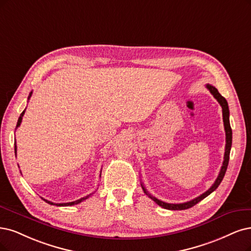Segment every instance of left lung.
<instances>
[{
  "label": "left lung",
  "instance_id": "8db88e82",
  "mask_svg": "<svg viewBox=\"0 0 251 251\" xmlns=\"http://www.w3.org/2000/svg\"><path fill=\"white\" fill-rule=\"evenodd\" d=\"M206 88L210 91L211 94L214 96V98L218 101V103L221 105L222 107V118H224V125H225V130H226V152H225V157H224V162H222V166L220 169L219 175L217 179L215 180L214 184L212 185V186L206 191L203 192L202 194H201L200 197L193 199L189 201L186 202H182V203H169V202H165L162 201L158 199H156L155 197L151 196V194L147 191V189L144 187V185L142 184V188L144 190V192L147 194L148 197H149L151 200H153L157 205L164 208V209H168V210H185V209H189L191 207H193L194 205H197L198 202H200L201 200H203L205 198H207L209 194H211L213 191H214L218 186L219 184L221 183L222 179H224L226 169H227V165H228V160H229V153H230V148H231V138H233V133H231V128H230V124H229V109H228V104H227V101L226 100V98L224 96L220 95V93L218 92V90L212 85H207Z\"/></svg>",
  "mask_w": 251,
  "mask_h": 251
}]
</instances>
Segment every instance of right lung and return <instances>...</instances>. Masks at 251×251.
I'll use <instances>...</instances> for the list:
<instances>
[{
  "label": "right lung",
  "mask_w": 251,
  "mask_h": 251,
  "mask_svg": "<svg viewBox=\"0 0 251 251\" xmlns=\"http://www.w3.org/2000/svg\"><path fill=\"white\" fill-rule=\"evenodd\" d=\"M32 96V92L30 93V95H29V97H27V99H30V97ZM25 109L23 111V113L21 114V116H20V118H18V121H17V124H16V128L21 125V123H22V120H23V117H24V115H25ZM15 128V129H16ZM16 143L14 144V151H15V155H16ZM101 176V175H100ZM90 196H92V193L91 194H89V196H87V197H85V198H81V199H79V200H77V201H70V202H63V203H55V202H52V201H48V200H45V199H43V198H41L44 201H46L48 203H50V205H54V206H58V207H65V206H73V205H77V203H79V202H81L82 201H85V200H87Z\"/></svg>",
  "instance_id": "1"
}]
</instances>
